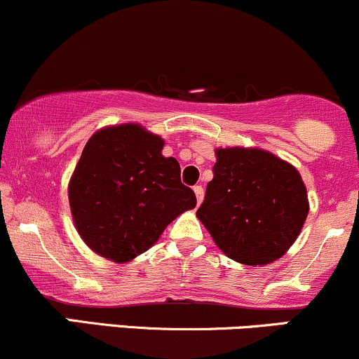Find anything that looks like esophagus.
I'll return each instance as SVG.
<instances>
[{"label":"esophagus","mask_w":359,"mask_h":359,"mask_svg":"<svg viewBox=\"0 0 359 359\" xmlns=\"http://www.w3.org/2000/svg\"><path fill=\"white\" fill-rule=\"evenodd\" d=\"M194 192H196L197 202L201 204L202 198H204V187H202V185H196V187H194Z\"/></svg>","instance_id":"1"}]
</instances>
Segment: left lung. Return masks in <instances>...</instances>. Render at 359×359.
<instances>
[{"mask_svg":"<svg viewBox=\"0 0 359 359\" xmlns=\"http://www.w3.org/2000/svg\"><path fill=\"white\" fill-rule=\"evenodd\" d=\"M215 158L198 221L236 262H274L294 244L309 212L299 172L262 149H217Z\"/></svg>","mask_w":359,"mask_h":359,"instance_id":"left-lung-1","label":"left lung"}]
</instances>
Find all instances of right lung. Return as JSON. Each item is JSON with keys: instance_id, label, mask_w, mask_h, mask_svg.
I'll return each mask as SVG.
<instances>
[{"instance_id": "add662e5", "label": "right lung", "mask_w": 359, "mask_h": 359, "mask_svg": "<svg viewBox=\"0 0 359 359\" xmlns=\"http://www.w3.org/2000/svg\"><path fill=\"white\" fill-rule=\"evenodd\" d=\"M163 140L138 123L95 132L86 142L68 198L76 231L98 256L127 262L157 243L196 194L180 182V165L162 155Z\"/></svg>"}]
</instances>
